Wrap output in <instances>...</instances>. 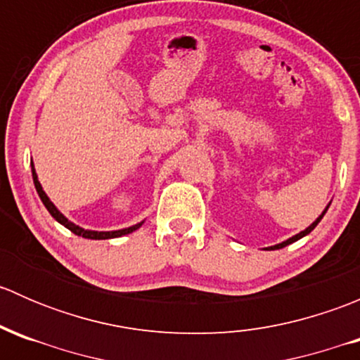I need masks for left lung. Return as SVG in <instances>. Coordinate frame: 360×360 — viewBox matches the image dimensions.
<instances>
[{
    "mask_svg": "<svg viewBox=\"0 0 360 360\" xmlns=\"http://www.w3.org/2000/svg\"><path fill=\"white\" fill-rule=\"evenodd\" d=\"M328 209H329V205H328V207H326V210H328ZM326 210H324V212H322V214H321V216H319V217H317V219H315V221H314V223H311V224H310V226H308V228H307V230H304V231H301V233H297V235H294V237H292V238H289V240L282 242V244H277V245H274V248H270V250H275V249H282V248H285V245L292 244V242L300 240V238H303V237H304V235H308V233H310V231H311V230H314V228H315V226H317V224H319V223H321V219H322V217H324Z\"/></svg>",
    "mask_w": 360,
    "mask_h": 360,
    "instance_id": "obj_1",
    "label": "left lung"
}]
</instances>
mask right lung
<instances>
[{
    "label": "right lung",
    "instance_id": "add662e5",
    "mask_svg": "<svg viewBox=\"0 0 360 360\" xmlns=\"http://www.w3.org/2000/svg\"><path fill=\"white\" fill-rule=\"evenodd\" d=\"M31 170H32V181H34V188H36V191H38L39 198H41L43 205L46 207V210H49L50 214H52L53 219L59 221V223L63 224V226H66L68 230H71L72 233L78 235V237H83V238H92V240H106V238H116V237H122V235H129V233H132V231H136L137 228H139L141 224H143V223L134 224V226H130V228H123V230H116V231H92V230H85V228L76 226V224H75V223H71V221H69L68 217H64L63 214H60L59 210H57V207L53 205L52 202H50V198L46 197V193H45V191H43V188H41V184H39L38 176H36V172H34V165H32V162H31Z\"/></svg>",
    "mask_w": 360,
    "mask_h": 360
}]
</instances>
